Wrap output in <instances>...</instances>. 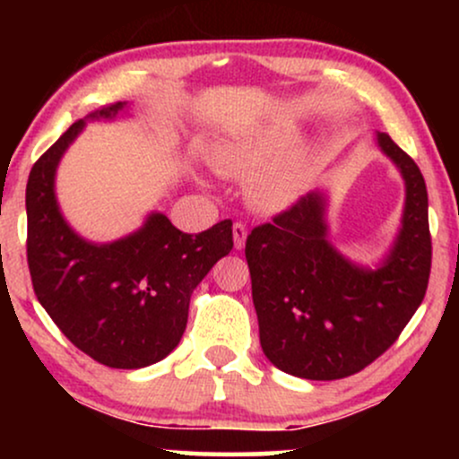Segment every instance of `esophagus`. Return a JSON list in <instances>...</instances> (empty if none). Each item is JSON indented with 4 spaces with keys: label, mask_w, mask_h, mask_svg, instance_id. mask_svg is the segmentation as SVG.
Here are the masks:
<instances>
[{
    "label": "esophagus",
    "mask_w": 459,
    "mask_h": 459,
    "mask_svg": "<svg viewBox=\"0 0 459 459\" xmlns=\"http://www.w3.org/2000/svg\"><path fill=\"white\" fill-rule=\"evenodd\" d=\"M246 235H247V229L244 222H235L233 224V241H235V247L237 250H241L246 244Z\"/></svg>",
    "instance_id": "34e87169"
}]
</instances>
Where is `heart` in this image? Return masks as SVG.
I'll list each match as a JSON object with an SVG mask.
<instances>
[{
  "label": "heart",
  "instance_id": "b5f03b06",
  "mask_svg": "<svg viewBox=\"0 0 459 459\" xmlns=\"http://www.w3.org/2000/svg\"><path fill=\"white\" fill-rule=\"evenodd\" d=\"M284 151V140L282 138H272L267 142H261L256 149H247L233 152L230 157H226L222 161L224 170H247V168L263 166V163L276 160L278 155ZM296 194V181L289 172H272L261 181L259 196L265 204H273V207H281L287 204L289 200Z\"/></svg>",
  "mask_w": 459,
  "mask_h": 459
}]
</instances>
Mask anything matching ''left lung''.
Masks as SVG:
<instances>
[{
  "label": "left lung",
  "instance_id": "obj_1",
  "mask_svg": "<svg viewBox=\"0 0 459 459\" xmlns=\"http://www.w3.org/2000/svg\"><path fill=\"white\" fill-rule=\"evenodd\" d=\"M377 144L405 181L402 230L380 270H362L328 244L317 192L255 226L246 239L263 354L304 380H341L371 365L399 339L428 291L425 178L391 135L377 134Z\"/></svg>",
  "mask_w": 459,
  "mask_h": 459
}]
</instances>
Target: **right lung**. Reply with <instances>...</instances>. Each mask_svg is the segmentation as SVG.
<instances>
[{
	"label": "right lung",
	"instance_id": "add662e5",
	"mask_svg": "<svg viewBox=\"0 0 459 459\" xmlns=\"http://www.w3.org/2000/svg\"><path fill=\"white\" fill-rule=\"evenodd\" d=\"M127 103L103 105L88 118H112ZM83 127L77 120L31 166L28 265L36 298L77 350L112 368L149 367L166 358L187 325L196 284L233 250V222L198 235L152 213L138 233L88 244L57 209L54 177L62 152Z\"/></svg>",
	"mask_w": 459,
	"mask_h": 459
}]
</instances>
